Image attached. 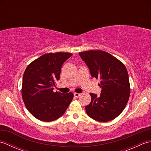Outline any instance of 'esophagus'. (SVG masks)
<instances>
[{"instance_id": "esophagus-1", "label": "esophagus", "mask_w": 151, "mask_h": 151, "mask_svg": "<svg viewBox=\"0 0 151 151\" xmlns=\"http://www.w3.org/2000/svg\"><path fill=\"white\" fill-rule=\"evenodd\" d=\"M81 95V93H74V96H75V97H79Z\"/></svg>"}]
</instances>
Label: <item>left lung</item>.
<instances>
[{
    "instance_id": "1",
    "label": "left lung",
    "mask_w": 151,
    "mask_h": 151,
    "mask_svg": "<svg viewBox=\"0 0 151 151\" xmlns=\"http://www.w3.org/2000/svg\"><path fill=\"white\" fill-rule=\"evenodd\" d=\"M89 67L93 78L100 79L99 97L90 93L91 102L85 107L93 119L108 122L123 111L129 101L130 87L126 67L121 61L105 51L88 50L79 52Z\"/></svg>"
}]
</instances>
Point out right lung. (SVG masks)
Listing matches in <instances>:
<instances>
[{
  "instance_id": "add662e5",
  "label": "right lung",
  "mask_w": 151,
  "mask_h": 151,
  "mask_svg": "<svg viewBox=\"0 0 151 151\" xmlns=\"http://www.w3.org/2000/svg\"><path fill=\"white\" fill-rule=\"evenodd\" d=\"M73 55L69 52L47 53L30 63L22 78V97L27 110L37 119L50 122L65 113L73 93L54 92L63 63Z\"/></svg>"
}]
</instances>
